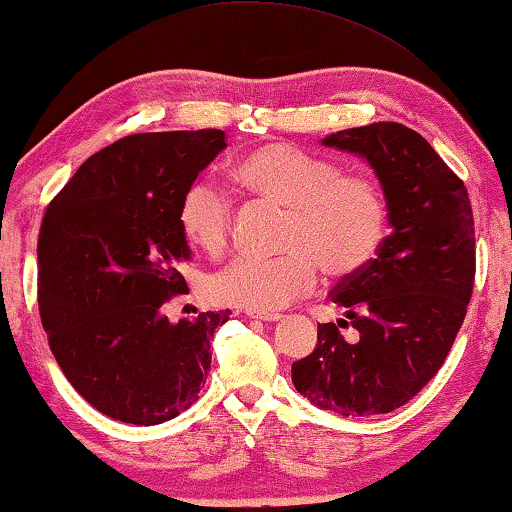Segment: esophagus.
Masks as SVG:
<instances>
[{
	"instance_id": "obj_1",
	"label": "esophagus",
	"mask_w": 512,
	"mask_h": 512,
	"mask_svg": "<svg viewBox=\"0 0 512 512\" xmlns=\"http://www.w3.org/2000/svg\"><path fill=\"white\" fill-rule=\"evenodd\" d=\"M246 314L255 320H264V323H275V320L282 318V314H275V311H268V314H264V311H246Z\"/></svg>"
}]
</instances>
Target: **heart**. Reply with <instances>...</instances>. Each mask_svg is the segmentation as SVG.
Instances as JSON below:
<instances>
[{
    "mask_svg": "<svg viewBox=\"0 0 512 512\" xmlns=\"http://www.w3.org/2000/svg\"><path fill=\"white\" fill-rule=\"evenodd\" d=\"M237 183L262 201L287 207L282 255L237 257L207 280L216 305L277 311L314 291L318 268L348 277L377 257L388 232V203L375 180L345 176L325 155L273 142L248 153L235 169ZM183 235L219 253L228 244L232 203L212 180H196L178 210Z\"/></svg>",
    "mask_w": 512,
    "mask_h": 512,
    "instance_id": "obj_1",
    "label": "heart"
}]
</instances>
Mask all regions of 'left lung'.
Segmentation results:
<instances>
[{
	"label": "left lung",
	"mask_w": 512,
	"mask_h": 512,
	"mask_svg": "<svg viewBox=\"0 0 512 512\" xmlns=\"http://www.w3.org/2000/svg\"><path fill=\"white\" fill-rule=\"evenodd\" d=\"M361 155L388 203L391 235L329 298L345 307L357 342L318 325V345L291 366L293 386L339 415L391 413L418 395L452 350L474 289V219L463 180L420 133L395 121L327 135Z\"/></svg>",
	"instance_id": "8db88e82"
}]
</instances>
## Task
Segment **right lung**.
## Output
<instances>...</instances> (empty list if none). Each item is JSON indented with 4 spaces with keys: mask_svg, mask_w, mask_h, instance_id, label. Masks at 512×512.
Here are the masks:
<instances>
[{
    "mask_svg": "<svg viewBox=\"0 0 512 512\" xmlns=\"http://www.w3.org/2000/svg\"><path fill=\"white\" fill-rule=\"evenodd\" d=\"M225 149V133H140L85 160L42 216L38 305L60 370L94 409L131 424L167 422L201 393L214 329L230 309L178 323L192 250L180 201Z\"/></svg>",
    "mask_w": 512,
    "mask_h": 512,
    "instance_id": "right-lung-1",
    "label": "right lung"
}]
</instances>
